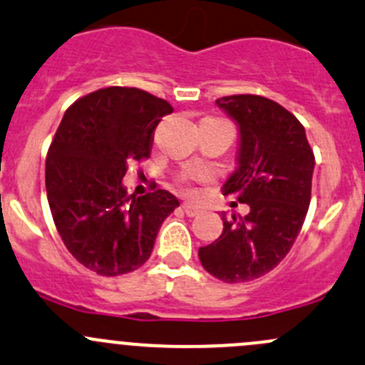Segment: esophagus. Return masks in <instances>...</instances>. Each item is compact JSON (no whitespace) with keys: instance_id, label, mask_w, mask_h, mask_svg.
Returning a JSON list of instances; mask_svg holds the SVG:
<instances>
[{"instance_id":"1","label":"esophagus","mask_w":365,"mask_h":365,"mask_svg":"<svg viewBox=\"0 0 365 365\" xmlns=\"http://www.w3.org/2000/svg\"><path fill=\"white\" fill-rule=\"evenodd\" d=\"M182 208H183V212L189 215V217H194V215H197L201 212V208L196 207V205H192V203H183Z\"/></svg>"}]
</instances>
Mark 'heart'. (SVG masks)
Instances as JSON below:
<instances>
[{"mask_svg": "<svg viewBox=\"0 0 365 365\" xmlns=\"http://www.w3.org/2000/svg\"><path fill=\"white\" fill-rule=\"evenodd\" d=\"M190 178H194V180H205V178H207V175H205V173H197V175H192V176H190Z\"/></svg>", "mask_w": 365, "mask_h": 365, "instance_id": "b5f03b06", "label": "heart"}]
</instances>
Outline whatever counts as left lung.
Instances as JSON below:
<instances>
[{
	"mask_svg": "<svg viewBox=\"0 0 365 365\" xmlns=\"http://www.w3.org/2000/svg\"><path fill=\"white\" fill-rule=\"evenodd\" d=\"M215 103L240 133L239 165L222 194L250 205V214H222V233L197 255L212 277L240 284L267 274L291 251L309 212L316 160L303 125L277 101L235 94Z\"/></svg>",
	"mask_w": 365,
	"mask_h": 365,
	"instance_id": "8db88e82",
	"label": "left lung"
}]
</instances>
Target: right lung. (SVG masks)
Listing matches in <instances>:
<instances>
[{"label":"right lung","instance_id":"right-lung-1","mask_svg":"<svg viewBox=\"0 0 365 365\" xmlns=\"http://www.w3.org/2000/svg\"><path fill=\"white\" fill-rule=\"evenodd\" d=\"M173 107L135 87H107L74 101L46 157V192L69 253L101 277L135 271L150 258L164 219L180 207L157 189L128 196L130 162L150 157L153 133Z\"/></svg>","mask_w":365,"mask_h":365}]
</instances>
